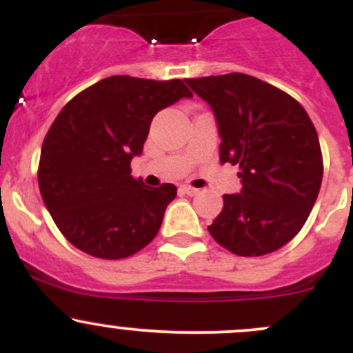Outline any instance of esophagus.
I'll return each instance as SVG.
<instances>
[{"mask_svg":"<svg viewBox=\"0 0 353 353\" xmlns=\"http://www.w3.org/2000/svg\"><path fill=\"white\" fill-rule=\"evenodd\" d=\"M181 191H183L184 194H188V196H196V194L199 193V190L190 186V184H183V186H181Z\"/></svg>","mask_w":353,"mask_h":353,"instance_id":"esophagus-1","label":"esophagus"}]
</instances>
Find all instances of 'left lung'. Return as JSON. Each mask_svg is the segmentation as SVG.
Instances as JSON below:
<instances>
[{
  "label": "left lung",
  "instance_id": "1",
  "mask_svg": "<svg viewBox=\"0 0 353 353\" xmlns=\"http://www.w3.org/2000/svg\"><path fill=\"white\" fill-rule=\"evenodd\" d=\"M215 114L220 162L239 165L243 190L223 194L208 227L237 256H263L294 239L323 179L318 133L304 108L280 88L244 73L188 78Z\"/></svg>",
  "mask_w": 353,
  "mask_h": 353
}]
</instances>
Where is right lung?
I'll return each instance as SVG.
<instances>
[{
  "instance_id": "1",
  "label": "right lung",
  "mask_w": 353,
  "mask_h": 353,
  "mask_svg": "<svg viewBox=\"0 0 353 353\" xmlns=\"http://www.w3.org/2000/svg\"><path fill=\"white\" fill-rule=\"evenodd\" d=\"M183 97L181 80L117 74L74 95L49 128L39 162L41 196L63 236L101 259H123L150 244L174 184L145 186L131 176L154 116Z\"/></svg>"
}]
</instances>
